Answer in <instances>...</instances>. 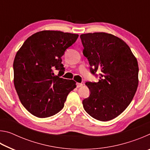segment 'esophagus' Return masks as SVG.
<instances>
[{
  "instance_id": "34e87169",
  "label": "esophagus",
  "mask_w": 150,
  "mask_h": 150,
  "mask_svg": "<svg viewBox=\"0 0 150 150\" xmlns=\"http://www.w3.org/2000/svg\"><path fill=\"white\" fill-rule=\"evenodd\" d=\"M83 83H77V88L81 87H83Z\"/></svg>"
}]
</instances>
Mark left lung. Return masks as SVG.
<instances>
[{"label":"left lung","instance_id":"8db88e82","mask_svg":"<svg viewBox=\"0 0 150 150\" xmlns=\"http://www.w3.org/2000/svg\"><path fill=\"white\" fill-rule=\"evenodd\" d=\"M93 74L100 72L98 83H86L91 94L83 101L93 118L108 121L130 105L138 86V65L130 48L111 34L95 32L80 35Z\"/></svg>","mask_w":150,"mask_h":150}]
</instances>
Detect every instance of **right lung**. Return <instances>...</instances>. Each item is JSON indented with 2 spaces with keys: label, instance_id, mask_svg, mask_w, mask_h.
Wrapping results in <instances>:
<instances>
[{
  "label": "right lung",
  "instance_id": "1",
  "mask_svg": "<svg viewBox=\"0 0 150 150\" xmlns=\"http://www.w3.org/2000/svg\"><path fill=\"white\" fill-rule=\"evenodd\" d=\"M79 35L43 30L30 36L15 56L14 84L20 102L36 117L47 118L62 110L67 96L76 87L73 80L55 75L63 74L62 57Z\"/></svg>",
  "mask_w": 150,
  "mask_h": 150
}]
</instances>
